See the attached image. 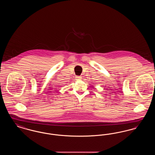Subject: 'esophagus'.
Listing matches in <instances>:
<instances>
[{
    "instance_id": "obj_1",
    "label": "esophagus",
    "mask_w": 155,
    "mask_h": 155,
    "mask_svg": "<svg viewBox=\"0 0 155 155\" xmlns=\"http://www.w3.org/2000/svg\"><path fill=\"white\" fill-rule=\"evenodd\" d=\"M81 76H77L76 77V78H77V80H81Z\"/></svg>"
}]
</instances>
